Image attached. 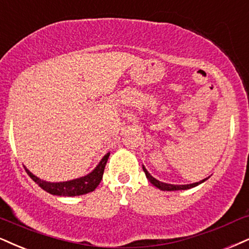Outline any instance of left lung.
Instances as JSON below:
<instances>
[{
    "mask_svg": "<svg viewBox=\"0 0 249 249\" xmlns=\"http://www.w3.org/2000/svg\"><path fill=\"white\" fill-rule=\"evenodd\" d=\"M143 171H144V173H145V176H146V178H148V180L150 181V182H151L155 187H157L158 189L164 190V192H165V190H166V192H172V190H186V189L194 188V187L201 185V183L204 182L205 180L209 179V177H208V178H205V179H203V180L198 181V182L189 183V185H171V183L161 182V181H159V180L156 179V178H153L151 174L149 173L148 170H146V168L144 167V165H143Z\"/></svg>",
    "mask_w": 249,
    "mask_h": 249,
    "instance_id": "obj_1",
    "label": "left lung"
}]
</instances>
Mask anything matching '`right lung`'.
<instances>
[{"mask_svg": "<svg viewBox=\"0 0 249 249\" xmlns=\"http://www.w3.org/2000/svg\"><path fill=\"white\" fill-rule=\"evenodd\" d=\"M108 157L109 152H107L106 155L101 158L99 164L94 167V170L87 174V176L69 181H62V182H50V181L41 180L40 178L35 176L32 172L27 170L25 166H24V168H25V171L27 172V174H29L31 179L38 183L42 189L46 190L47 193H50V194L57 196H79L93 192V190L97 188L98 185L100 183L101 179H103L104 170H105Z\"/></svg>", "mask_w": 249, "mask_h": 249, "instance_id": "add662e5", "label": "right lung"}]
</instances>
